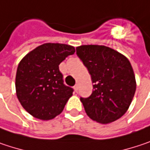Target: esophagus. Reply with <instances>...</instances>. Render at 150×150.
<instances>
[{
	"label": "esophagus",
	"instance_id": "1",
	"mask_svg": "<svg viewBox=\"0 0 150 150\" xmlns=\"http://www.w3.org/2000/svg\"><path fill=\"white\" fill-rule=\"evenodd\" d=\"M74 89H75V92H77V91H78V85H77V84L74 86Z\"/></svg>",
	"mask_w": 150,
	"mask_h": 150
}]
</instances>
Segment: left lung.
<instances>
[{
    "label": "left lung",
    "mask_w": 150,
    "mask_h": 150,
    "mask_svg": "<svg viewBox=\"0 0 150 150\" xmlns=\"http://www.w3.org/2000/svg\"><path fill=\"white\" fill-rule=\"evenodd\" d=\"M76 55L88 69L93 93L81 97L86 113L101 124L113 122L128 110L136 92V79L129 61L103 45L76 47Z\"/></svg>",
    "instance_id": "1"
}]
</instances>
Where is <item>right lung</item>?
Segmentation results:
<instances>
[{
  "label": "right lung",
  "instance_id": "right-lung-1",
  "mask_svg": "<svg viewBox=\"0 0 150 150\" xmlns=\"http://www.w3.org/2000/svg\"><path fill=\"white\" fill-rule=\"evenodd\" d=\"M75 51L68 45L47 43L32 50L19 63L16 93L31 115L50 120L62 112L74 89L63 83L59 64Z\"/></svg>",
  "mask_w": 150,
  "mask_h": 150
}]
</instances>
